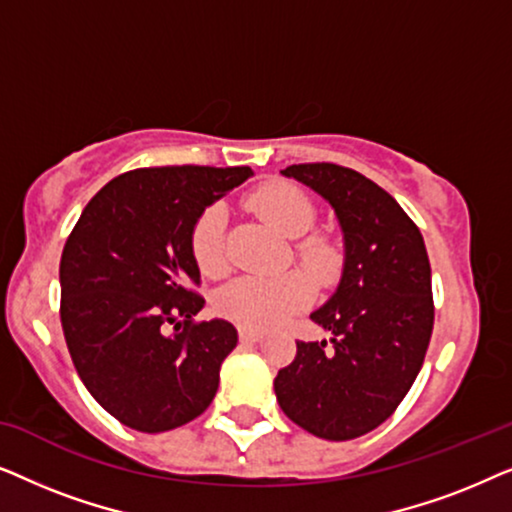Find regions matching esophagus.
<instances>
[{
	"label": "esophagus",
	"instance_id": "esophagus-1",
	"mask_svg": "<svg viewBox=\"0 0 512 512\" xmlns=\"http://www.w3.org/2000/svg\"><path fill=\"white\" fill-rule=\"evenodd\" d=\"M240 340L242 342H258V340H263V333L254 331V328H240Z\"/></svg>",
	"mask_w": 512,
	"mask_h": 512
}]
</instances>
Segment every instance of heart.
<instances>
[{"mask_svg": "<svg viewBox=\"0 0 512 512\" xmlns=\"http://www.w3.org/2000/svg\"><path fill=\"white\" fill-rule=\"evenodd\" d=\"M254 212L293 242V256L305 270L282 275H249L216 293V310L242 328L268 331L303 312L314 298V282L331 286L338 282L345 256L326 233H310L317 221V207L310 195L289 181H268L249 195ZM191 256L202 275L219 277L228 268L226 212L207 207L191 228Z\"/></svg>", "mask_w": 512, "mask_h": 512, "instance_id": "b5f03b06", "label": "heart"}]
</instances>
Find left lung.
Returning <instances> with one entry per match:
<instances>
[{
    "label": "left lung",
    "mask_w": 512,
    "mask_h": 512,
    "mask_svg": "<svg viewBox=\"0 0 512 512\" xmlns=\"http://www.w3.org/2000/svg\"><path fill=\"white\" fill-rule=\"evenodd\" d=\"M331 202L345 235L338 291L312 321L333 333L296 342L275 377L284 415L326 440H352L394 415L422 368L433 331L431 265L415 221L391 195L349 167L282 170Z\"/></svg>",
    "instance_id": "left-lung-1"
}]
</instances>
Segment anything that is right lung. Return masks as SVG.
Masks as SVG:
<instances>
[{"mask_svg": "<svg viewBox=\"0 0 512 512\" xmlns=\"http://www.w3.org/2000/svg\"><path fill=\"white\" fill-rule=\"evenodd\" d=\"M251 167L167 165L118 174L95 193L60 258V321L90 396L135 431L160 433L202 415L237 345L223 319L195 321L198 216Z\"/></svg>", "mask_w": 512, "mask_h": 512, "instance_id": "obj_1", "label": "right lung"}]
</instances>
